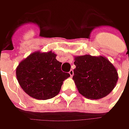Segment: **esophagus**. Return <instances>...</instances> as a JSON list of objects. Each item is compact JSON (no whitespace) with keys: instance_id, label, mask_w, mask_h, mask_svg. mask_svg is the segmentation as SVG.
Segmentation results:
<instances>
[{"instance_id":"obj_1","label":"esophagus","mask_w":129,"mask_h":129,"mask_svg":"<svg viewBox=\"0 0 129 129\" xmlns=\"http://www.w3.org/2000/svg\"><path fill=\"white\" fill-rule=\"evenodd\" d=\"M69 73H70V76H71V77H72V76H73V75H74V71H73L72 70H70V71L69 72Z\"/></svg>"}]
</instances>
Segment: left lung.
<instances>
[{
    "mask_svg": "<svg viewBox=\"0 0 129 129\" xmlns=\"http://www.w3.org/2000/svg\"><path fill=\"white\" fill-rule=\"evenodd\" d=\"M74 75L79 92L89 99H100L113 90L118 80L114 66L103 57L84 55L75 57Z\"/></svg>",
    "mask_w": 129,
    "mask_h": 129,
    "instance_id": "1",
    "label": "left lung"
}]
</instances>
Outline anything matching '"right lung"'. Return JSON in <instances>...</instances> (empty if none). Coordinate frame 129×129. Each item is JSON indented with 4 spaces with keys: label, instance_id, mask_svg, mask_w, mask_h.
I'll use <instances>...</instances> for the list:
<instances>
[{
    "label": "right lung",
    "instance_id": "right-lung-1",
    "mask_svg": "<svg viewBox=\"0 0 129 129\" xmlns=\"http://www.w3.org/2000/svg\"><path fill=\"white\" fill-rule=\"evenodd\" d=\"M62 62L53 52H35L20 62L16 69L17 80L29 96L47 100L56 96L63 81L70 76L61 70Z\"/></svg>",
    "mask_w": 129,
    "mask_h": 129
}]
</instances>
